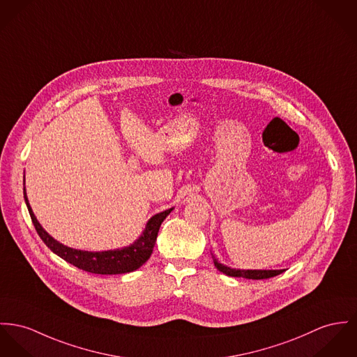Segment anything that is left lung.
Masks as SVG:
<instances>
[{
    "mask_svg": "<svg viewBox=\"0 0 357 357\" xmlns=\"http://www.w3.org/2000/svg\"><path fill=\"white\" fill-rule=\"evenodd\" d=\"M212 258H213V264L215 266L218 268V271H220L221 273L224 275H231V277H243V278H248V280H264V278H271V277H275L277 275H281L284 272V269H280V271H252V269H234V268H229L224 264H221L218 261V258L213 255L212 252Z\"/></svg>",
    "mask_w": 357,
    "mask_h": 357,
    "instance_id": "obj_1",
    "label": "left lung"
}]
</instances>
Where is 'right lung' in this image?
<instances>
[{"instance_id": "add662e5", "label": "right lung", "mask_w": 357, "mask_h": 357, "mask_svg": "<svg viewBox=\"0 0 357 357\" xmlns=\"http://www.w3.org/2000/svg\"><path fill=\"white\" fill-rule=\"evenodd\" d=\"M24 185H26V176H24ZM23 190H24V201L27 205L29 216L35 225L38 235L45 242V245L58 257L72 264L73 266L95 275H122V273L137 271L139 266H142L149 259L155 247L159 228L165 218L174 209V208H169L167 211L152 216L148 220L145 229L138 236L137 241H135L129 246L107 250V251H85V250L65 246L58 241H55L52 235H49L32 212V208L28 202L26 186Z\"/></svg>"}]
</instances>
